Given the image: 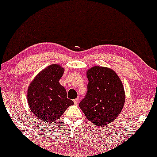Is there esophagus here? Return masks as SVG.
Segmentation results:
<instances>
[{"mask_svg": "<svg viewBox=\"0 0 157 157\" xmlns=\"http://www.w3.org/2000/svg\"><path fill=\"white\" fill-rule=\"evenodd\" d=\"M74 104L75 105H77L79 103V98H76V99H74Z\"/></svg>", "mask_w": 157, "mask_h": 157, "instance_id": "esophagus-1", "label": "esophagus"}]
</instances>
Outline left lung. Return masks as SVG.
Instances as JSON below:
<instances>
[{
  "label": "left lung",
  "instance_id": "obj_1",
  "mask_svg": "<svg viewBox=\"0 0 157 157\" xmlns=\"http://www.w3.org/2000/svg\"><path fill=\"white\" fill-rule=\"evenodd\" d=\"M86 76L88 91L79 107L94 126L110 124L120 114L125 103L122 81L114 71L104 66L89 68Z\"/></svg>",
  "mask_w": 157,
  "mask_h": 157
}]
</instances>
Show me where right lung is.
I'll use <instances>...</instances> for the list:
<instances>
[{"mask_svg":"<svg viewBox=\"0 0 157 157\" xmlns=\"http://www.w3.org/2000/svg\"><path fill=\"white\" fill-rule=\"evenodd\" d=\"M63 73L62 66L51 64L38 73L29 84L27 101L38 120L52 123L74 104L73 101L67 98L65 88L59 83Z\"/></svg>","mask_w":157,"mask_h":157,"instance_id":"add662e5","label":"right lung"}]
</instances>
